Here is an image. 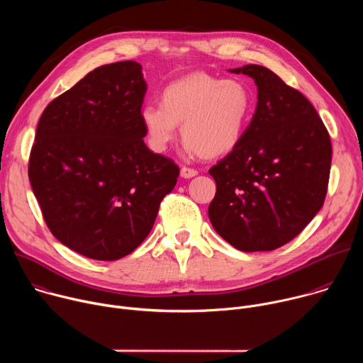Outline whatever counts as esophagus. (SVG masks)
<instances>
[{
	"instance_id": "obj_1",
	"label": "esophagus",
	"mask_w": 363,
	"mask_h": 363,
	"mask_svg": "<svg viewBox=\"0 0 363 363\" xmlns=\"http://www.w3.org/2000/svg\"><path fill=\"white\" fill-rule=\"evenodd\" d=\"M196 174H198V171L194 169V168H188V167H182V168H181V177H182V178H192V177H195Z\"/></svg>"
}]
</instances>
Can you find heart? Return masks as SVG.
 <instances>
[{"mask_svg": "<svg viewBox=\"0 0 363 363\" xmlns=\"http://www.w3.org/2000/svg\"><path fill=\"white\" fill-rule=\"evenodd\" d=\"M251 106V93L242 82L194 73L165 86L160 105L140 109V121L153 150L164 152L181 123L188 152L217 158L241 140Z\"/></svg>", "mask_w": 363, "mask_h": 363, "instance_id": "heart-1", "label": "heart"}]
</instances>
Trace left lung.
<instances>
[{"label": "left lung", "instance_id": "obj_1", "mask_svg": "<svg viewBox=\"0 0 363 363\" xmlns=\"http://www.w3.org/2000/svg\"><path fill=\"white\" fill-rule=\"evenodd\" d=\"M254 79L255 113L237 146L210 169L208 216L233 247L272 251L300 234L323 206L332 162L329 132L298 90L270 69L230 70Z\"/></svg>", "mask_w": 363, "mask_h": 363}]
</instances>
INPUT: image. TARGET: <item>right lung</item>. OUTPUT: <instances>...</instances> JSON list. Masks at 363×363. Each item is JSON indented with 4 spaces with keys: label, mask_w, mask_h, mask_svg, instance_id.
Here are the masks:
<instances>
[{
    "label": "right lung",
    "mask_w": 363,
    "mask_h": 363,
    "mask_svg": "<svg viewBox=\"0 0 363 363\" xmlns=\"http://www.w3.org/2000/svg\"><path fill=\"white\" fill-rule=\"evenodd\" d=\"M140 70L130 60L87 73L48 103L30 152L28 178L48 230L93 260L138 248L179 177L172 160L143 142Z\"/></svg>",
    "instance_id": "obj_1"
}]
</instances>
